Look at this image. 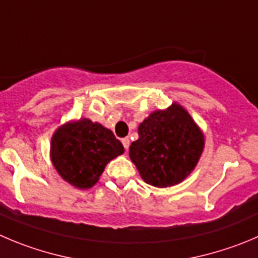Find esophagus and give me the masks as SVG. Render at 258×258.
<instances>
[{
	"label": "esophagus",
	"mask_w": 258,
	"mask_h": 258,
	"mask_svg": "<svg viewBox=\"0 0 258 258\" xmlns=\"http://www.w3.org/2000/svg\"><path fill=\"white\" fill-rule=\"evenodd\" d=\"M121 143H122V146H124V148L127 151V148H129V146H131V139H129V138H122L121 139Z\"/></svg>",
	"instance_id": "obj_1"
}]
</instances>
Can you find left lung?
<instances>
[{
	"label": "left lung",
	"mask_w": 258,
	"mask_h": 258,
	"mask_svg": "<svg viewBox=\"0 0 258 258\" xmlns=\"http://www.w3.org/2000/svg\"><path fill=\"white\" fill-rule=\"evenodd\" d=\"M138 134L129 157L144 182L161 188L182 182L205 147L203 131L178 102L151 112L139 124Z\"/></svg>",
	"instance_id": "1"
}]
</instances>
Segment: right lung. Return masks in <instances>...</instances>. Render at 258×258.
Segmentation results:
<instances>
[{"label": "right lung", "mask_w": 258, "mask_h": 258, "mask_svg": "<svg viewBox=\"0 0 258 258\" xmlns=\"http://www.w3.org/2000/svg\"><path fill=\"white\" fill-rule=\"evenodd\" d=\"M124 153L114 133L87 117L70 120L57 127L50 141V159L60 177L87 190L96 185L106 164Z\"/></svg>", "instance_id": "obj_1"}]
</instances>
